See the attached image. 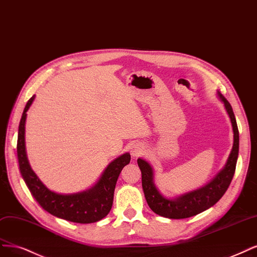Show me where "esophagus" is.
<instances>
[{"mask_svg": "<svg viewBox=\"0 0 257 257\" xmlns=\"http://www.w3.org/2000/svg\"><path fill=\"white\" fill-rule=\"evenodd\" d=\"M130 150H131L132 156L137 157V156H140L141 154H144L145 147L141 145V144H134V145H132Z\"/></svg>", "mask_w": 257, "mask_h": 257, "instance_id": "34e87169", "label": "esophagus"}]
</instances>
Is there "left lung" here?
<instances>
[{
	"label": "left lung",
	"mask_w": 257,
	"mask_h": 257,
	"mask_svg": "<svg viewBox=\"0 0 257 257\" xmlns=\"http://www.w3.org/2000/svg\"><path fill=\"white\" fill-rule=\"evenodd\" d=\"M217 95L218 99L223 103L226 113L231 120L234 141L225 166L210 182L196 190L188 191L174 198H168L156 187L154 183V170L151 164L141 157L137 159L141 171L145 197L148 205L155 214L169 219H184L196 216L214 206L222 198L231 184L235 173L238 151H239V132L231 104L219 91H217Z\"/></svg>",
	"instance_id": "1"
}]
</instances>
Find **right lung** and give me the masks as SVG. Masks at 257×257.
I'll list each match as a JSON object with an SVG mask.
<instances>
[{
    "label": "right lung",
    "instance_id": "add662e5",
    "mask_svg": "<svg viewBox=\"0 0 257 257\" xmlns=\"http://www.w3.org/2000/svg\"><path fill=\"white\" fill-rule=\"evenodd\" d=\"M35 100V95L28 101L23 110L18 132L17 153L22 178L38 204L48 213L57 218L75 223L96 222L110 211L113 192L119 174L127 164L131 155L124 153L114 158L105 168L99 180L86 190L74 193H58L44 185L30 165L25 148V121L28 110Z\"/></svg>",
    "mask_w": 257,
    "mask_h": 257
}]
</instances>
